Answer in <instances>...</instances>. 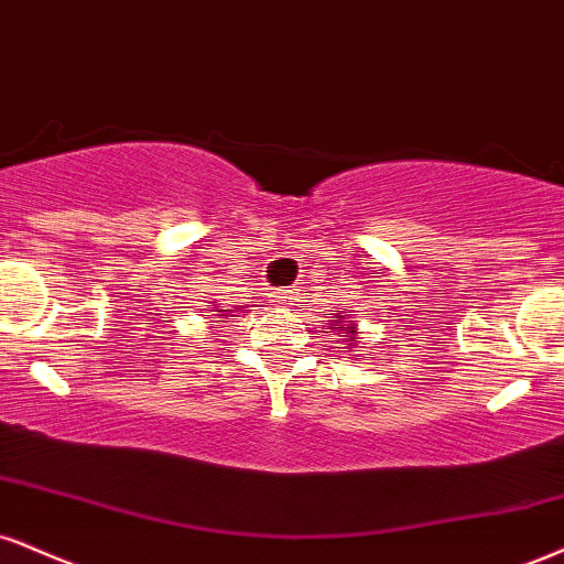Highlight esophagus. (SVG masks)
I'll return each mask as SVG.
<instances>
[{"label": "esophagus", "mask_w": 564, "mask_h": 564, "mask_svg": "<svg viewBox=\"0 0 564 564\" xmlns=\"http://www.w3.org/2000/svg\"><path fill=\"white\" fill-rule=\"evenodd\" d=\"M291 300H294V291H289V289H278L275 291V302L278 304H289Z\"/></svg>", "instance_id": "obj_1"}]
</instances>
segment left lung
<instances>
[{"label": "left lung", "mask_w": 564, "mask_h": 564, "mask_svg": "<svg viewBox=\"0 0 564 564\" xmlns=\"http://www.w3.org/2000/svg\"><path fill=\"white\" fill-rule=\"evenodd\" d=\"M334 317L336 321H330V325H328V334H338L341 338H338V344H341V347H336V349H347V351H357V338H359V334H362V330H359V325H357V321L355 317L349 315V312H344L341 307L338 310H334ZM359 359V357H357Z\"/></svg>", "instance_id": "obj_1"}]
</instances>
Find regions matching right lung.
<instances>
[{
  "instance_id": "right-lung-1",
  "label": "right lung",
  "mask_w": 564,
  "mask_h": 564,
  "mask_svg": "<svg viewBox=\"0 0 564 564\" xmlns=\"http://www.w3.org/2000/svg\"><path fill=\"white\" fill-rule=\"evenodd\" d=\"M207 307H209V312H217V315H215V317H226V321H234V317H239V315H236V312H241L239 307H234V310H217L213 302H209V304H207Z\"/></svg>"
}]
</instances>
